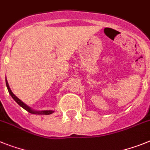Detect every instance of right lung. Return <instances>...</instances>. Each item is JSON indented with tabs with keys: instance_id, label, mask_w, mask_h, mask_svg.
<instances>
[{
	"instance_id": "obj_1",
	"label": "right lung",
	"mask_w": 150,
	"mask_h": 150,
	"mask_svg": "<svg viewBox=\"0 0 150 150\" xmlns=\"http://www.w3.org/2000/svg\"><path fill=\"white\" fill-rule=\"evenodd\" d=\"M6 85H7V89H8L9 93H10V95L11 96V97L13 98L14 101H15V102H16L19 105L21 106L22 108H24L25 111H27V112H29V113L35 114V115H51V114L54 113V111H52V110H45V111H35V110H33V108L29 107L27 105H25L23 102H22L20 98H17V97H16L13 93L11 88H10V86H9L8 82H7V79H6Z\"/></svg>"
}]
</instances>
